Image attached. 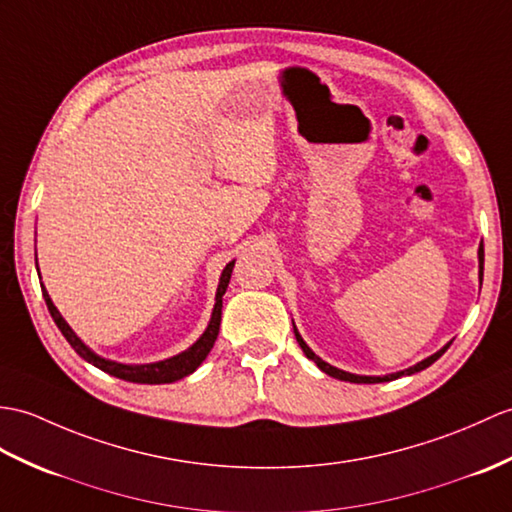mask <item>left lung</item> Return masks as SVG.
I'll return each instance as SVG.
<instances>
[{
    "label": "left lung",
    "instance_id": "left-lung-1",
    "mask_svg": "<svg viewBox=\"0 0 512 512\" xmlns=\"http://www.w3.org/2000/svg\"><path fill=\"white\" fill-rule=\"evenodd\" d=\"M478 257H480V279H482V275H484V246L480 244V251H478ZM294 336H296V342L301 344V349H303V353L307 355V358H310L312 362H316V366L320 368V371L323 373H327L329 377H336V379H342V382H353V384H379V382H390V379H397V377H403V375H412V373H419V371H423V368H427L430 364H434L438 358H441V355L449 349V344L447 347H443L441 351H436L434 355H430V358L427 360H423V362H419L417 366H410V368H406V371H399V373H392V375H384V377H364V375H351V373H344V371H340V368H334L331 364H327V362H323L318 358V355L307 347V344L303 342V338H301V334L299 331H296V327H294Z\"/></svg>",
    "mask_w": 512,
    "mask_h": 512
}]
</instances>
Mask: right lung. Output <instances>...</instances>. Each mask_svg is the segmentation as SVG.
I'll use <instances>...</instances> for the list:
<instances>
[{"instance_id":"add662e5","label":"right lung","mask_w":512,"mask_h":512,"mask_svg":"<svg viewBox=\"0 0 512 512\" xmlns=\"http://www.w3.org/2000/svg\"><path fill=\"white\" fill-rule=\"evenodd\" d=\"M233 266H235V261H231V264H227V268L222 270L218 294H216V307H213L211 323H209L205 334L200 336V340L194 344V347H189L187 351L174 355V358L157 362V364L126 366V364H117V362H111V360L98 358V355H95L89 347H85V344L80 342V338L74 334V331H71V327L65 323L63 316L58 314V310L54 307L50 296H47L45 288H43V299H45L47 310H50V314L54 318L56 327L61 329V334L71 344V349H74L82 360H87L89 364L98 366L100 371L109 373L113 377L126 379V382H135V384H170V382H176V379L187 377L189 373H194L196 368L202 364V360L207 358L209 351L213 349V342H216V338H218L220 320H222V296H224V292H227V285H229V279H231Z\"/></svg>"}]
</instances>
